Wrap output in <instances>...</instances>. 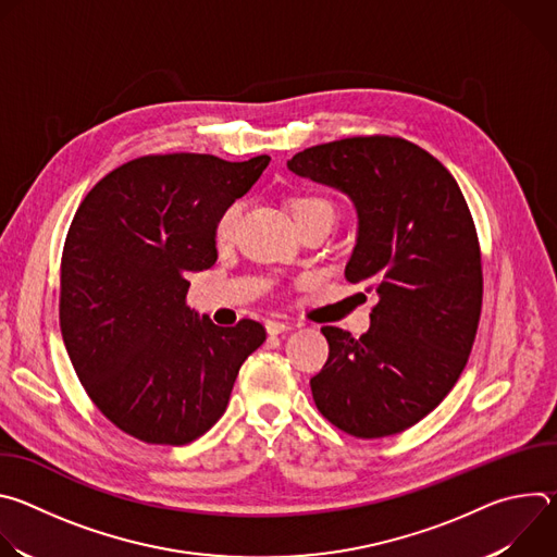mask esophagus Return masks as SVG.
Returning <instances> with one entry per match:
<instances>
[{
  "label": "esophagus",
  "instance_id": "obj_1",
  "mask_svg": "<svg viewBox=\"0 0 557 557\" xmlns=\"http://www.w3.org/2000/svg\"><path fill=\"white\" fill-rule=\"evenodd\" d=\"M286 331H290V324H288V322H275V320L267 322V333H269V335H282V333H286Z\"/></svg>",
  "mask_w": 557,
  "mask_h": 557
}]
</instances>
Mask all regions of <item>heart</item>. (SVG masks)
<instances>
[{"instance_id":"heart-1","label":"heart","mask_w":557,"mask_h":557,"mask_svg":"<svg viewBox=\"0 0 557 557\" xmlns=\"http://www.w3.org/2000/svg\"><path fill=\"white\" fill-rule=\"evenodd\" d=\"M290 211H293L297 226H306L312 222H324V224L333 226V222L337 218L335 205L329 198L317 196V194L295 196L290 202ZM240 218H243V202H231L228 207H224L220 211L215 226H213V237L218 245H228L233 240L237 224H240Z\"/></svg>"}]
</instances>
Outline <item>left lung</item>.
<instances>
[{
  "mask_svg": "<svg viewBox=\"0 0 557 557\" xmlns=\"http://www.w3.org/2000/svg\"><path fill=\"white\" fill-rule=\"evenodd\" d=\"M286 165L352 198L359 235L346 280L379 295L359 339L322 329L329 361L310 379L314 406L357 438L406 432L456 385L481 322L483 258L465 196L401 136L314 145Z\"/></svg>",
  "mask_w": 557,
  "mask_h": 557,
  "instance_id": "1",
  "label": "left lung"
}]
</instances>
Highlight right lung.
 Listing matches in <instances>:
<instances>
[{
  "label": "right lung",
  "instance_id": "1",
  "mask_svg": "<svg viewBox=\"0 0 557 557\" xmlns=\"http://www.w3.org/2000/svg\"><path fill=\"white\" fill-rule=\"evenodd\" d=\"M267 153H149L78 205L61 253L59 326L92 404L149 445H187L224 414L260 322L215 326L187 306L189 273L218 260L213 226L262 176Z\"/></svg>",
  "mask_w": 557,
  "mask_h": 557
}]
</instances>
